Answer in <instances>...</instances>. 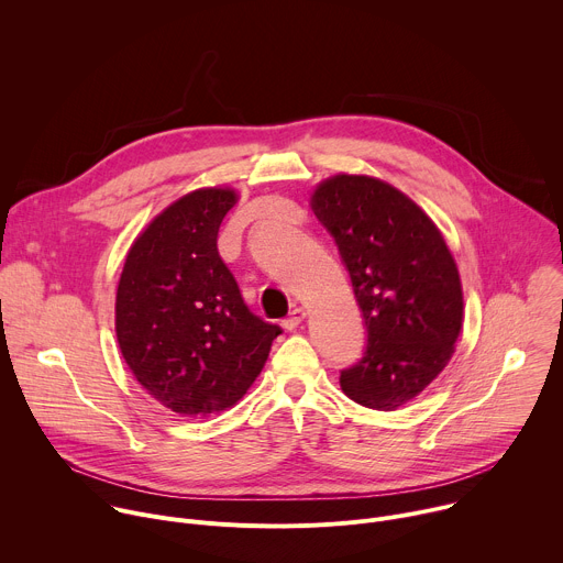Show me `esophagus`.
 I'll list each match as a JSON object with an SVG mask.
<instances>
[{"label": "esophagus", "mask_w": 563, "mask_h": 563, "mask_svg": "<svg viewBox=\"0 0 563 563\" xmlns=\"http://www.w3.org/2000/svg\"><path fill=\"white\" fill-rule=\"evenodd\" d=\"M303 318H306V310L303 308H295V310H290V316L282 322V327L286 331H295L303 322Z\"/></svg>", "instance_id": "obj_1"}]
</instances>
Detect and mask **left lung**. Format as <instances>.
<instances>
[{"instance_id": "left-lung-1", "label": "left lung", "mask_w": 563, "mask_h": 563, "mask_svg": "<svg viewBox=\"0 0 563 563\" xmlns=\"http://www.w3.org/2000/svg\"><path fill=\"white\" fill-rule=\"evenodd\" d=\"M349 271L366 327L360 362L340 373L362 407L394 411L448 366L463 327L456 262L433 221L394 185L357 174L310 197Z\"/></svg>"}]
</instances>
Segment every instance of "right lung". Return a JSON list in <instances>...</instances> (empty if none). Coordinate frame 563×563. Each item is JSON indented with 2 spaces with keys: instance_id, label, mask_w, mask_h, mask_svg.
<instances>
[{
  "instance_id": "obj_1",
  "label": "right lung",
  "mask_w": 563,
  "mask_h": 563,
  "mask_svg": "<svg viewBox=\"0 0 563 563\" xmlns=\"http://www.w3.org/2000/svg\"><path fill=\"white\" fill-rule=\"evenodd\" d=\"M234 203L230 187L174 201L132 243L118 282L120 353L143 389L180 416L236 405L282 333L250 313L219 257V228Z\"/></svg>"
}]
</instances>
